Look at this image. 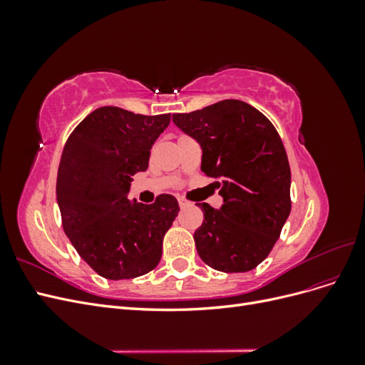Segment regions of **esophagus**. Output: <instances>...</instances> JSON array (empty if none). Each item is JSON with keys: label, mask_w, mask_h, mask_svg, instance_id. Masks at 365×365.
Segmentation results:
<instances>
[{"label": "esophagus", "mask_w": 365, "mask_h": 365, "mask_svg": "<svg viewBox=\"0 0 365 365\" xmlns=\"http://www.w3.org/2000/svg\"><path fill=\"white\" fill-rule=\"evenodd\" d=\"M178 204H180L181 208H185V207H190V205H192V202L184 200V197H178Z\"/></svg>", "instance_id": "34e87169"}]
</instances>
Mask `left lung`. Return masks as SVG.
I'll return each instance as SVG.
<instances>
[{
    "mask_svg": "<svg viewBox=\"0 0 365 365\" xmlns=\"http://www.w3.org/2000/svg\"><path fill=\"white\" fill-rule=\"evenodd\" d=\"M173 123L202 149L201 170L217 180L224 204L202 202L195 231L200 257L213 269L247 272L267 259L291 213V169L271 121L240 101H222Z\"/></svg>",
    "mask_w": 365,
    "mask_h": 365,
    "instance_id": "1",
    "label": "left lung"
}]
</instances>
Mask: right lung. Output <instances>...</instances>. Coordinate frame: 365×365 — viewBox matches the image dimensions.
Masks as SVG:
<instances>
[{
  "label": "right lung",
  "mask_w": 365,
  "mask_h": 365,
  "mask_svg": "<svg viewBox=\"0 0 365 365\" xmlns=\"http://www.w3.org/2000/svg\"><path fill=\"white\" fill-rule=\"evenodd\" d=\"M170 114L141 115L102 106L71 132L62 152L56 196L65 235L102 277H140L157 267L163 239L178 216L172 195L153 204L128 200L132 176L145 172Z\"/></svg>",
  "instance_id": "add662e5"
}]
</instances>
